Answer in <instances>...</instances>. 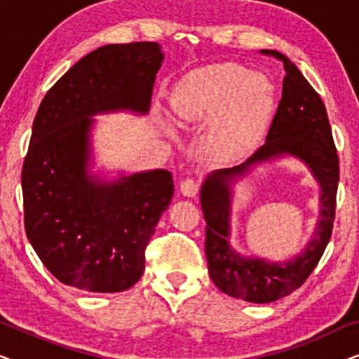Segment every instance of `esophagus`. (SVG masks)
<instances>
[{"label":"esophagus","mask_w":359,"mask_h":359,"mask_svg":"<svg viewBox=\"0 0 359 359\" xmlns=\"http://www.w3.org/2000/svg\"><path fill=\"white\" fill-rule=\"evenodd\" d=\"M180 189H181V193H183L184 196H188V198H194L199 191V181L194 178H184L183 181H181Z\"/></svg>","instance_id":"34e87169"}]
</instances>
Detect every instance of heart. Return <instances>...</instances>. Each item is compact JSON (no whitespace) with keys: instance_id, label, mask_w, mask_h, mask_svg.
<instances>
[{"instance_id":"b5f03b06","label":"heart","mask_w":359,"mask_h":359,"mask_svg":"<svg viewBox=\"0 0 359 359\" xmlns=\"http://www.w3.org/2000/svg\"><path fill=\"white\" fill-rule=\"evenodd\" d=\"M181 121L210 119V139L225 154H242L258 144L274 109L269 78L237 63H215L181 78L171 95Z\"/></svg>"}]
</instances>
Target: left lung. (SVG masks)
Masks as SVG:
<instances>
[{"instance_id":"left-lung-1","label":"left lung","mask_w":359,"mask_h":359,"mask_svg":"<svg viewBox=\"0 0 359 359\" xmlns=\"http://www.w3.org/2000/svg\"><path fill=\"white\" fill-rule=\"evenodd\" d=\"M283 62V96L273 117L266 142L235 168L215 171L201 189L205 225V255L209 274L215 286L229 296L253 304H268L292 294L311 276L320 262L335 220L337 189L340 180V161L327 109L299 68L276 50H259ZM289 153L311 166L323 188V219L316 237L306 252L292 262L268 264L264 260L242 259L231 252L226 242L229 194L228 180L241 174L257 161Z\"/></svg>"}]
</instances>
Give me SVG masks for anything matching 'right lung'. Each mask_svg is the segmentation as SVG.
Masks as SVG:
<instances>
[{
	"instance_id": "1",
	"label": "right lung",
	"mask_w": 359,
	"mask_h": 359,
	"mask_svg": "<svg viewBox=\"0 0 359 359\" xmlns=\"http://www.w3.org/2000/svg\"><path fill=\"white\" fill-rule=\"evenodd\" d=\"M163 60L156 42L111 43L78 60L47 91L22 165L24 227L58 281L88 292H121L145 269V248L173 196L155 170L96 184L86 176L88 116L147 112Z\"/></svg>"
}]
</instances>
